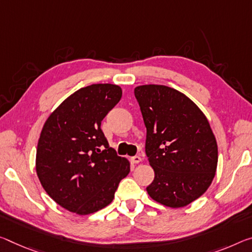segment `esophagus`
<instances>
[{"instance_id":"esophagus-1","label":"esophagus","mask_w":252,"mask_h":252,"mask_svg":"<svg viewBox=\"0 0 252 252\" xmlns=\"http://www.w3.org/2000/svg\"><path fill=\"white\" fill-rule=\"evenodd\" d=\"M130 160L132 163H139L142 160V159H141V157H139V156H134V157H131Z\"/></svg>"}]
</instances>
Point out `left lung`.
<instances>
[{
	"mask_svg": "<svg viewBox=\"0 0 252 252\" xmlns=\"http://www.w3.org/2000/svg\"><path fill=\"white\" fill-rule=\"evenodd\" d=\"M147 127L146 155L155 171L149 196L169 207L189 205L209 189L218 166V145L204 113L165 85L134 89Z\"/></svg>",
	"mask_w": 252,
	"mask_h": 252,
	"instance_id": "left-lung-1",
	"label": "left lung"
}]
</instances>
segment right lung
<instances>
[{
    "mask_svg": "<svg viewBox=\"0 0 252 252\" xmlns=\"http://www.w3.org/2000/svg\"><path fill=\"white\" fill-rule=\"evenodd\" d=\"M121 96V87L113 84L83 87L43 125L35 170L47 194L70 212L86 215L107 206L130 173V162L109 146L101 129Z\"/></svg>",
    "mask_w": 252,
    "mask_h": 252,
    "instance_id": "obj_1",
    "label": "right lung"
}]
</instances>
